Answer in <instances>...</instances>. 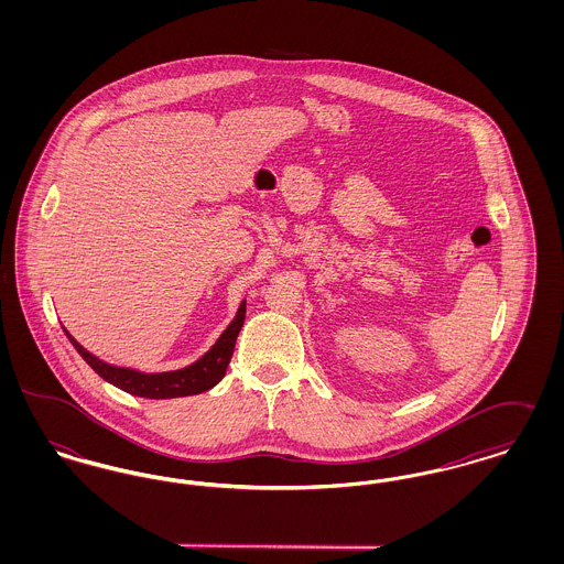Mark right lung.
<instances>
[{
	"label": "right lung",
	"instance_id": "obj_1",
	"mask_svg": "<svg viewBox=\"0 0 564 564\" xmlns=\"http://www.w3.org/2000/svg\"><path fill=\"white\" fill-rule=\"evenodd\" d=\"M242 322H245V302L239 306L237 317L224 329V334L217 338L214 347L207 350L196 364H192L184 370L161 372V375H143V372L129 370V368L109 366L106 361L97 359L95 355H90L88 350L80 347L69 336V332L65 327L63 329H65L67 338L72 340V345L80 352L82 359L104 380L111 382L113 387H118V389H122L131 395H137V398L171 400V398H186V395H196V393L209 391L224 378L226 368L230 364V357L235 352V345H237V336L241 332Z\"/></svg>",
	"mask_w": 564,
	"mask_h": 564
}]
</instances>
